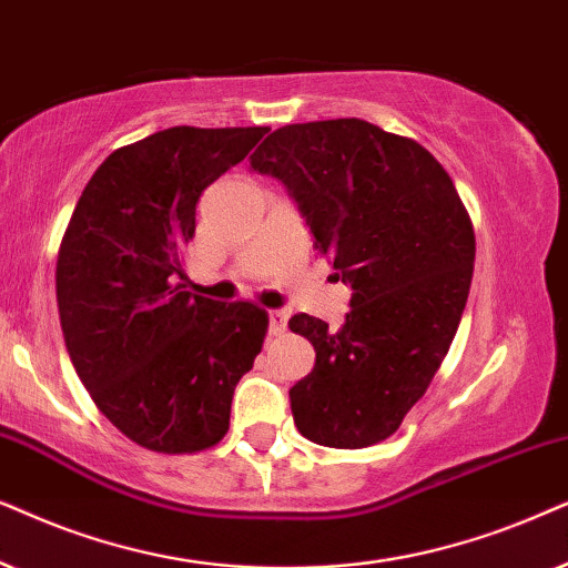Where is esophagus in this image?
I'll list each match as a JSON object with an SVG mask.
<instances>
[{
    "instance_id": "1",
    "label": "esophagus",
    "mask_w": 568,
    "mask_h": 568,
    "mask_svg": "<svg viewBox=\"0 0 568 568\" xmlns=\"http://www.w3.org/2000/svg\"><path fill=\"white\" fill-rule=\"evenodd\" d=\"M285 327H288V312H280V308L270 312V335L280 337L285 332Z\"/></svg>"
}]
</instances>
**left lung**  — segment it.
<instances>
[{
  "instance_id": "obj_1",
  "label": "left lung",
  "mask_w": 568,
  "mask_h": 568,
  "mask_svg": "<svg viewBox=\"0 0 568 568\" xmlns=\"http://www.w3.org/2000/svg\"><path fill=\"white\" fill-rule=\"evenodd\" d=\"M252 169L291 189L314 248L353 288L337 329L308 314L288 322L316 351L291 389L296 428L332 449L379 444L457 335L475 262L470 213L426 148L363 119L280 126Z\"/></svg>"
}]
</instances>
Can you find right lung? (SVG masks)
I'll return each instance as SVG.
<instances>
[{
  "label": "right lung",
  "instance_id": "1",
  "mask_svg": "<svg viewBox=\"0 0 568 568\" xmlns=\"http://www.w3.org/2000/svg\"><path fill=\"white\" fill-rule=\"evenodd\" d=\"M270 126H171L105 158L57 256L67 353L98 410L138 447H215L254 366L267 312L184 291L196 202Z\"/></svg>",
  "mask_w": 568,
  "mask_h": 568
}]
</instances>
